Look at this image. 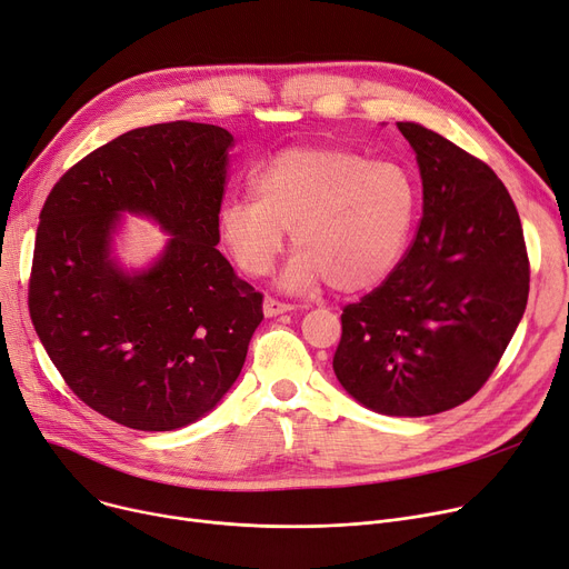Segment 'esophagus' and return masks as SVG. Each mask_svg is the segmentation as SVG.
I'll return each instance as SVG.
<instances>
[{
    "label": "esophagus",
    "instance_id": "esophagus-1",
    "mask_svg": "<svg viewBox=\"0 0 569 569\" xmlns=\"http://www.w3.org/2000/svg\"><path fill=\"white\" fill-rule=\"evenodd\" d=\"M289 310H293L291 303L278 301V299H273V296H266V299H263V315H266V317H276V315L289 312Z\"/></svg>",
    "mask_w": 569,
    "mask_h": 569
}]
</instances>
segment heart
<instances>
[{
	"label": "heart",
	"mask_w": 569,
	"mask_h": 569,
	"mask_svg": "<svg viewBox=\"0 0 569 569\" xmlns=\"http://www.w3.org/2000/svg\"><path fill=\"white\" fill-rule=\"evenodd\" d=\"M252 197L227 199L218 233L231 261L259 278L273 268L291 231L284 284L327 280L338 293L382 284L400 263L419 218L421 187L402 161H372L342 148H291L261 164Z\"/></svg>",
	"instance_id": "heart-1"
}]
</instances>
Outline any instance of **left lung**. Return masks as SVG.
Segmentation results:
<instances>
[{"label": "left lung", "mask_w": 569, "mask_h": 569, "mask_svg": "<svg viewBox=\"0 0 569 569\" xmlns=\"http://www.w3.org/2000/svg\"><path fill=\"white\" fill-rule=\"evenodd\" d=\"M423 214L393 273L342 308L338 382L366 408L426 417L470 400L526 312L530 261L519 210L489 164L415 122Z\"/></svg>", "instance_id": "8db88e82"}]
</instances>
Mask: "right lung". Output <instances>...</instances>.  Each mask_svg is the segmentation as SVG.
<instances>
[{
    "mask_svg": "<svg viewBox=\"0 0 569 569\" xmlns=\"http://www.w3.org/2000/svg\"><path fill=\"white\" fill-rule=\"evenodd\" d=\"M233 137L214 124L131 129L50 189L27 306L50 361L88 408L133 430L197 421L231 389L263 296L214 248ZM120 209L174 233L143 277L107 259Z\"/></svg>",
    "mask_w": 569,
    "mask_h": 569,
    "instance_id": "obj_1",
    "label": "right lung"
}]
</instances>
